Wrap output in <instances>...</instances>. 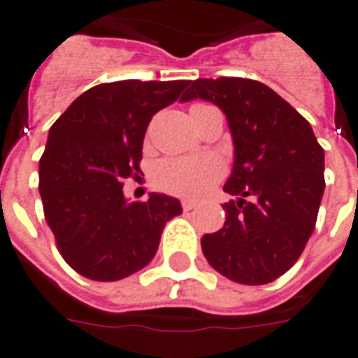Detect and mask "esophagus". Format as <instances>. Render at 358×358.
<instances>
[{
    "mask_svg": "<svg viewBox=\"0 0 358 358\" xmlns=\"http://www.w3.org/2000/svg\"><path fill=\"white\" fill-rule=\"evenodd\" d=\"M195 206H197V203H195V201H192V199L182 201V210H185V212H190V210H194Z\"/></svg>",
    "mask_w": 358,
    "mask_h": 358,
    "instance_id": "1",
    "label": "esophagus"
}]
</instances>
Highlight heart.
I'll return each mask as SVG.
<instances>
[{"label": "heart", "mask_w": 358, "mask_h": 358, "mask_svg": "<svg viewBox=\"0 0 358 358\" xmlns=\"http://www.w3.org/2000/svg\"><path fill=\"white\" fill-rule=\"evenodd\" d=\"M203 105H194L192 110ZM224 166L213 155L192 159H166L155 164L152 177L154 182L164 192L182 195V197H199L208 192L221 177Z\"/></svg>", "instance_id": "obj_1"}]
</instances>
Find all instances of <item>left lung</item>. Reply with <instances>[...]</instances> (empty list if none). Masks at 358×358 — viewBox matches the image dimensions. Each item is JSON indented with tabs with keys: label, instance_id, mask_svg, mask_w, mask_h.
Masks as SVG:
<instances>
[{
	"label": "left lung",
	"instance_id": "obj_1",
	"mask_svg": "<svg viewBox=\"0 0 358 358\" xmlns=\"http://www.w3.org/2000/svg\"><path fill=\"white\" fill-rule=\"evenodd\" d=\"M222 110L234 166L222 190L224 226L201 239L210 266L239 284H268L297 262L324 194V150L310 123L266 85L243 78L195 79L181 103Z\"/></svg>",
	"mask_w": 358,
	"mask_h": 358
}]
</instances>
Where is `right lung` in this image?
<instances>
[{
    "instance_id": "obj_1",
    "label": "right lung",
    "mask_w": 358,
    "mask_h": 358,
    "mask_svg": "<svg viewBox=\"0 0 358 358\" xmlns=\"http://www.w3.org/2000/svg\"><path fill=\"white\" fill-rule=\"evenodd\" d=\"M186 81L124 79L92 87L50 127L39 161L48 228L70 268L110 282L143 270L159 248L179 199L150 194L128 203L123 181L139 177L150 119L172 105Z\"/></svg>"
}]
</instances>
